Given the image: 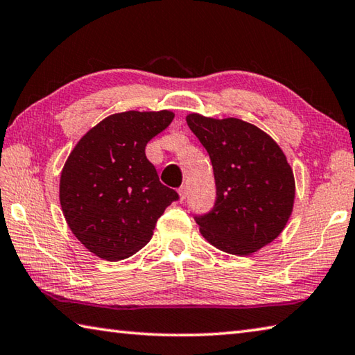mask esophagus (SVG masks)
I'll list each match as a JSON object with an SVG mask.
<instances>
[{
    "mask_svg": "<svg viewBox=\"0 0 355 355\" xmlns=\"http://www.w3.org/2000/svg\"><path fill=\"white\" fill-rule=\"evenodd\" d=\"M178 196H180V200H186V197H188V186H182V188L178 189Z\"/></svg>",
    "mask_w": 355,
    "mask_h": 355,
    "instance_id": "obj_1",
    "label": "esophagus"
}]
</instances>
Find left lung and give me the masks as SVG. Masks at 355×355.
Wrapping results in <instances>:
<instances>
[{"label":"left lung","instance_id":"obj_1","mask_svg":"<svg viewBox=\"0 0 355 355\" xmlns=\"http://www.w3.org/2000/svg\"><path fill=\"white\" fill-rule=\"evenodd\" d=\"M186 122L213 164L216 203L196 216L202 236L232 255H250L277 238L293 213L296 184L284 150L255 125L191 112Z\"/></svg>","mask_w":355,"mask_h":355}]
</instances>
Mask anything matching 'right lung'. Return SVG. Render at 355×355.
<instances>
[{
  "label": "right lung",
  "instance_id": "right-lung-1",
  "mask_svg": "<svg viewBox=\"0 0 355 355\" xmlns=\"http://www.w3.org/2000/svg\"><path fill=\"white\" fill-rule=\"evenodd\" d=\"M173 116L167 110L112 114L89 130L65 161L59 182L64 218L78 241L103 260L141 250L178 199L146 156L147 142Z\"/></svg>",
  "mask_w": 355,
  "mask_h": 355
}]
</instances>
